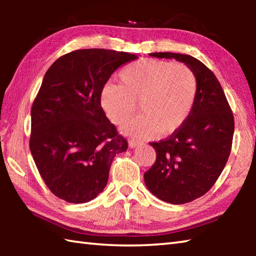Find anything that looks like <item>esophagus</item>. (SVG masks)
I'll list each match as a JSON object with an SVG mask.
<instances>
[{"label": "esophagus", "instance_id": "34e87169", "mask_svg": "<svg viewBox=\"0 0 256 256\" xmlns=\"http://www.w3.org/2000/svg\"><path fill=\"white\" fill-rule=\"evenodd\" d=\"M138 144V140H134V138H132V140L128 141V146L130 148H134V146H136Z\"/></svg>", "mask_w": 256, "mask_h": 256}]
</instances>
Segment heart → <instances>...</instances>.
Masks as SVG:
<instances>
[{"label": "heart", "instance_id": "b5f03b06", "mask_svg": "<svg viewBox=\"0 0 256 256\" xmlns=\"http://www.w3.org/2000/svg\"><path fill=\"white\" fill-rule=\"evenodd\" d=\"M122 86L108 82L99 102L112 123L120 125L132 118L140 102L144 114L125 124L128 136L150 138L176 132L193 110L198 94L194 72L182 63L146 58L120 72Z\"/></svg>", "mask_w": 256, "mask_h": 256}]
</instances>
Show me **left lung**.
<instances>
[{
  "instance_id": "8db88e82",
  "label": "left lung",
  "mask_w": 256,
  "mask_h": 256,
  "mask_svg": "<svg viewBox=\"0 0 256 256\" xmlns=\"http://www.w3.org/2000/svg\"><path fill=\"white\" fill-rule=\"evenodd\" d=\"M150 56L183 62L198 80L196 102L188 120L167 138L150 142L157 158L144 172V183L154 196L184 204L204 196L226 166L235 128L234 115L218 79L198 58L170 52Z\"/></svg>"
}]
</instances>
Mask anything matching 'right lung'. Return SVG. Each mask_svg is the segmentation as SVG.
I'll return each instance as SVG.
<instances>
[{
	"label": "right lung",
	"mask_w": 256,
	"mask_h": 256,
	"mask_svg": "<svg viewBox=\"0 0 256 256\" xmlns=\"http://www.w3.org/2000/svg\"><path fill=\"white\" fill-rule=\"evenodd\" d=\"M136 54L102 48L60 56L45 73L32 107L29 146L42 180L70 203L94 200L105 188L112 159L128 141L106 118L102 88Z\"/></svg>",
	"instance_id": "obj_1"
}]
</instances>
